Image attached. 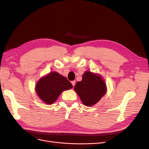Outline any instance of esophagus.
Instances as JSON below:
<instances>
[{"mask_svg":"<svg viewBox=\"0 0 149 149\" xmlns=\"http://www.w3.org/2000/svg\"><path fill=\"white\" fill-rule=\"evenodd\" d=\"M71 84H72V85L73 86V87H74V85H75V81H71Z\"/></svg>","mask_w":149,"mask_h":149,"instance_id":"esophagus-1","label":"esophagus"}]
</instances>
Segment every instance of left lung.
<instances>
[{"instance_id":"8db88e82","label":"left lung","mask_w":149,"mask_h":149,"mask_svg":"<svg viewBox=\"0 0 149 149\" xmlns=\"http://www.w3.org/2000/svg\"><path fill=\"white\" fill-rule=\"evenodd\" d=\"M85 106H92L100 101L106 93V84L100 75L85 71L82 80L74 88Z\"/></svg>"}]
</instances>
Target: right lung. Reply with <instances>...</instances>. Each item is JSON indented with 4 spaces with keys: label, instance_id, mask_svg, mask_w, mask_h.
<instances>
[{
    "label": "right lung",
    "instance_id": "right-lung-1",
    "mask_svg": "<svg viewBox=\"0 0 149 149\" xmlns=\"http://www.w3.org/2000/svg\"><path fill=\"white\" fill-rule=\"evenodd\" d=\"M72 88L73 85L66 78L57 72H50L39 79L35 86V91L40 100L47 104H51L63 91Z\"/></svg>",
    "mask_w": 149,
    "mask_h": 149
}]
</instances>
